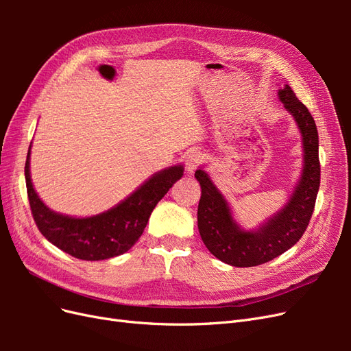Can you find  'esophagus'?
<instances>
[{
    "label": "esophagus",
    "instance_id": "obj_1",
    "mask_svg": "<svg viewBox=\"0 0 351 351\" xmlns=\"http://www.w3.org/2000/svg\"><path fill=\"white\" fill-rule=\"evenodd\" d=\"M204 161V155L199 151H190L186 156V169L189 174H193L196 171V168Z\"/></svg>",
    "mask_w": 351,
    "mask_h": 351
}]
</instances>
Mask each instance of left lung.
<instances>
[{
  "label": "left lung",
  "mask_w": 351,
  "mask_h": 351,
  "mask_svg": "<svg viewBox=\"0 0 351 351\" xmlns=\"http://www.w3.org/2000/svg\"><path fill=\"white\" fill-rule=\"evenodd\" d=\"M278 99L294 119L302 136L303 167L289 202L258 228L244 230L234 219L227 199L204 168L195 177L202 195L197 227L208 250L224 263L237 268L256 267L293 247L309 226L321 183L319 137L309 110L297 99L289 84L278 89Z\"/></svg>",
  "instance_id": "obj_1"
}]
</instances>
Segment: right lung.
<instances>
[{"label":"right lung","instance_id":"add662e5","mask_svg":"<svg viewBox=\"0 0 351 351\" xmlns=\"http://www.w3.org/2000/svg\"><path fill=\"white\" fill-rule=\"evenodd\" d=\"M183 165L161 169L120 204L92 217H70L49 209L30 178V147L25 165L27 197L39 231L49 243L82 261L111 259L132 249L149 221L154 208L183 177Z\"/></svg>","mask_w":351,"mask_h":351}]
</instances>
